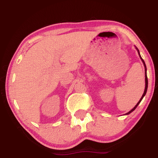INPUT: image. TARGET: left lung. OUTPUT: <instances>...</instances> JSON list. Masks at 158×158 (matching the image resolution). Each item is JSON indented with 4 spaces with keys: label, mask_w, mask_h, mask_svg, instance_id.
Returning a JSON list of instances; mask_svg holds the SVG:
<instances>
[{
    "label": "left lung",
    "mask_w": 158,
    "mask_h": 158,
    "mask_svg": "<svg viewBox=\"0 0 158 158\" xmlns=\"http://www.w3.org/2000/svg\"><path fill=\"white\" fill-rule=\"evenodd\" d=\"M136 49H137V52H138V54H139V57H140V59L142 60V62H143V64H144V69H145V88H144V94H143V95H142V96L141 97V98H140V100L139 101V102H138L137 103V105L135 106V107L133 108L131 110V111H129L128 113H127L126 114V115H128V114H129L130 113H131V112H132L133 111H135V109L137 107V106L139 104V103L141 102V101L142 100V98H144V96H145V94H146V93H147V90H148V76H147V68H146V64H145V63H144V60H143V59H142V57H141V55H140V54H139V49H138L137 47H136Z\"/></svg>",
    "instance_id": "1"
}]
</instances>
